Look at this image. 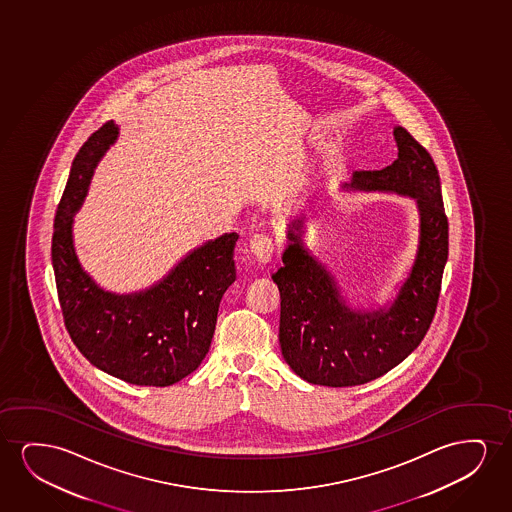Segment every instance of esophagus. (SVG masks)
Here are the masks:
<instances>
[{"instance_id": "esophagus-1", "label": "esophagus", "mask_w": 512, "mask_h": 512, "mask_svg": "<svg viewBox=\"0 0 512 512\" xmlns=\"http://www.w3.org/2000/svg\"><path fill=\"white\" fill-rule=\"evenodd\" d=\"M248 248H250V253L255 257V260H257L259 264H262V266L267 264V262L271 260V257H273V243H271V239L266 238V236H260V234L253 236V238L250 239Z\"/></svg>"}]
</instances>
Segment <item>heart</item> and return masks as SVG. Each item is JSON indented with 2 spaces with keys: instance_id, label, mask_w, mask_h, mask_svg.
Instances as JSON below:
<instances>
[{
  "instance_id": "b5f03b06",
  "label": "heart",
  "mask_w": 512,
  "mask_h": 512,
  "mask_svg": "<svg viewBox=\"0 0 512 512\" xmlns=\"http://www.w3.org/2000/svg\"><path fill=\"white\" fill-rule=\"evenodd\" d=\"M334 159H336V148H323L318 155V164L322 169H329Z\"/></svg>"
}]
</instances>
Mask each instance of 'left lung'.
Returning <instances> with one entry per match:
<instances>
[{"label": "left lung", "instance_id": "left-lung-1", "mask_svg": "<svg viewBox=\"0 0 512 512\" xmlns=\"http://www.w3.org/2000/svg\"><path fill=\"white\" fill-rule=\"evenodd\" d=\"M397 159L381 171L353 173L346 192L411 197L418 210L413 266L390 301L376 309L351 306L329 267L304 243L306 217L288 222L280 288L281 355L311 385L355 386L392 371L427 334L448 260V218L432 157L404 127H393Z\"/></svg>", "mask_w": 512, "mask_h": 512}]
</instances>
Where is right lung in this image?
Instances as JSON below:
<instances>
[{"mask_svg": "<svg viewBox=\"0 0 512 512\" xmlns=\"http://www.w3.org/2000/svg\"><path fill=\"white\" fill-rule=\"evenodd\" d=\"M113 120L92 134L71 164L52 236V266L64 325L94 367L131 385L169 386L196 371L210 350L218 306L236 280V232L190 250L152 287L115 294L78 260L73 217L94 169L119 140Z\"/></svg>", "mask_w": 512, "mask_h": 512, "instance_id": "right-lung-1", "label": "right lung"}]
</instances>
